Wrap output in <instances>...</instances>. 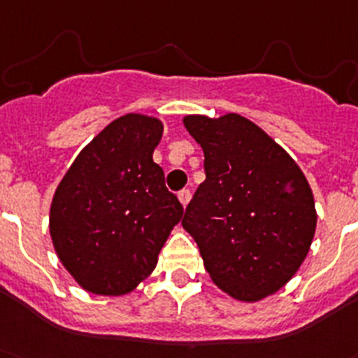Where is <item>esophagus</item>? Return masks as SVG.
Segmentation results:
<instances>
[{"mask_svg": "<svg viewBox=\"0 0 358 358\" xmlns=\"http://www.w3.org/2000/svg\"><path fill=\"white\" fill-rule=\"evenodd\" d=\"M178 200H180V203L183 205V207H187L189 200H191V192H189L187 189H183V191H180L178 192Z\"/></svg>", "mask_w": 358, "mask_h": 358, "instance_id": "esophagus-1", "label": "esophagus"}]
</instances>
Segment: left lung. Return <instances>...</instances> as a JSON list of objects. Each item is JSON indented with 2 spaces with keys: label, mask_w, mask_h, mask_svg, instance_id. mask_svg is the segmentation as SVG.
<instances>
[{
  "label": "left lung",
  "mask_w": 358,
  "mask_h": 358,
  "mask_svg": "<svg viewBox=\"0 0 358 358\" xmlns=\"http://www.w3.org/2000/svg\"><path fill=\"white\" fill-rule=\"evenodd\" d=\"M183 126L203 151L205 182L182 227L220 290L241 303L263 301L294 278L310 252L317 210L308 180L241 115H185Z\"/></svg>",
  "instance_id": "8db88e82"
}]
</instances>
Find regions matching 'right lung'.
<instances>
[{"label":"right lung","mask_w":358,"mask_h":358,"mask_svg":"<svg viewBox=\"0 0 358 358\" xmlns=\"http://www.w3.org/2000/svg\"><path fill=\"white\" fill-rule=\"evenodd\" d=\"M164 124L126 113L83 148L50 205L55 254L86 292L126 295L151 275L183 216L153 162Z\"/></svg>","instance_id":"1"}]
</instances>
